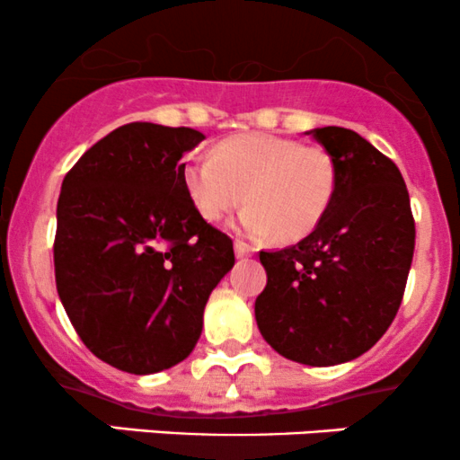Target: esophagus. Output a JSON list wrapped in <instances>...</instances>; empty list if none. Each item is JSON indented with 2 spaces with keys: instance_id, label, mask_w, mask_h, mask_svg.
Returning a JSON list of instances; mask_svg holds the SVG:
<instances>
[{
  "instance_id": "esophagus-1",
  "label": "esophagus",
  "mask_w": 460,
  "mask_h": 460,
  "mask_svg": "<svg viewBox=\"0 0 460 460\" xmlns=\"http://www.w3.org/2000/svg\"><path fill=\"white\" fill-rule=\"evenodd\" d=\"M252 252H255V248L251 244H246V242L242 240H235V257L237 260H246V257H252Z\"/></svg>"
}]
</instances>
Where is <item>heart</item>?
I'll return each instance as SVG.
<instances>
[{
    "instance_id": "heart-1",
    "label": "heart",
    "mask_w": 460,
    "mask_h": 460,
    "mask_svg": "<svg viewBox=\"0 0 460 460\" xmlns=\"http://www.w3.org/2000/svg\"><path fill=\"white\" fill-rule=\"evenodd\" d=\"M183 181L197 212L214 223L246 200L237 229L300 240L318 226L337 186L335 164L320 146L272 134L223 142L214 153L190 157Z\"/></svg>"
}]
</instances>
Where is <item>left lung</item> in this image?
Masks as SVG:
<instances>
[{
    "mask_svg": "<svg viewBox=\"0 0 460 460\" xmlns=\"http://www.w3.org/2000/svg\"><path fill=\"white\" fill-rule=\"evenodd\" d=\"M337 172L332 200L298 244L261 251L268 283L255 300L263 340L305 366H340L376 344L398 314L415 251L398 166L352 129L305 131Z\"/></svg>",
    "mask_w": 460,
    "mask_h": 460,
    "instance_id": "left-lung-1",
    "label": "left lung"
}]
</instances>
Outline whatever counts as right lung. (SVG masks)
Here are the masks:
<instances>
[{
  "label": "right lung",
  "mask_w": 460,
  "mask_h": 460,
  "mask_svg": "<svg viewBox=\"0 0 460 460\" xmlns=\"http://www.w3.org/2000/svg\"><path fill=\"white\" fill-rule=\"evenodd\" d=\"M205 136L129 123L66 172L58 199L56 288L88 350L129 374L183 361L203 311L234 268V242L203 220L183 155Z\"/></svg>",
  "instance_id": "1"
}]
</instances>
